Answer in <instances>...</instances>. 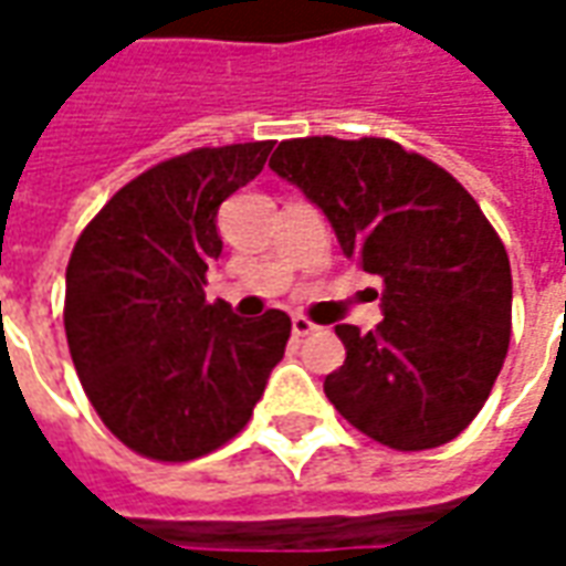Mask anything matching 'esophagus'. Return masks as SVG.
<instances>
[{"instance_id":"34e87169","label":"esophagus","mask_w":566,"mask_h":566,"mask_svg":"<svg viewBox=\"0 0 566 566\" xmlns=\"http://www.w3.org/2000/svg\"><path fill=\"white\" fill-rule=\"evenodd\" d=\"M315 331H318V324H312L306 315H294V318H291V333H294L296 339H303V336H308V333Z\"/></svg>"}]
</instances>
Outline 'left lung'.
<instances>
[{"label": "left lung", "instance_id": "left-lung-1", "mask_svg": "<svg viewBox=\"0 0 566 566\" xmlns=\"http://www.w3.org/2000/svg\"><path fill=\"white\" fill-rule=\"evenodd\" d=\"M270 166L385 284L376 331L336 324L345 364L324 379L327 400L388 449L458 437L485 406L512 333L510 258L479 202L391 139H291Z\"/></svg>", "mask_w": 566, "mask_h": 566}]
</instances>
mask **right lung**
I'll return each instance as SVG.
<instances>
[{"instance_id":"obj_1","label":"right lung","mask_w":566,"mask_h":566,"mask_svg":"<svg viewBox=\"0 0 566 566\" xmlns=\"http://www.w3.org/2000/svg\"><path fill=\"white\" fill-rule=\"evenodd\" d=\"M272 142L197 148L133 178L75 242L66 339L84 394L124 446L193 461L233 439L284 357L291 318L206 300L218 209L258 178Z\"/></svg>"}]
</instances>
